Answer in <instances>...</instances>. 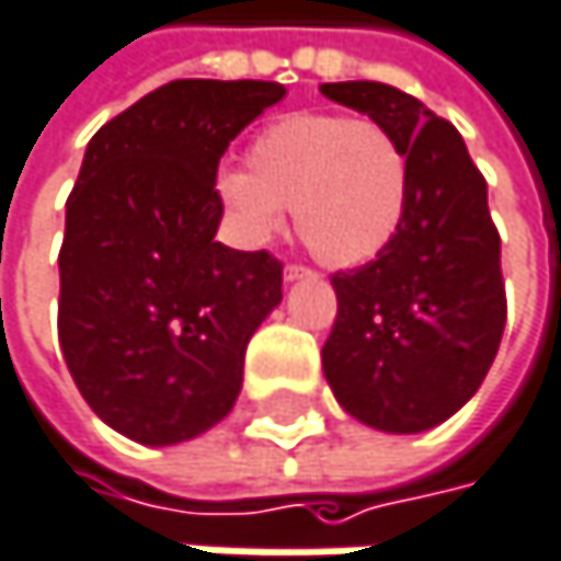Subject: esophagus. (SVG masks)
Returning a JSON list of instances; mask_svg holds the SVG:
<instances>
[{
	"mask_svg": "<svg viewBox=\"0 0 561 561\" xmlns=\"http://www.w3.org/2000/svg\"><path fill=\"white\" fill-rule=\"evenodd\" d=\"M309 275H312V268H306V265H286V272H283L286 283H299V278H309Z\"/></svg>",
	"mask_w": 561,
	"mask_h": 561,
	"instance_id": "34e87169",
	"label": "esophagus"
}]
</instances>
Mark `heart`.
<instances>
[{
    "label": "heart",
    "mask_w": 561,
    "mask_h": 561,
    "mask_svg": "<svg viewBox=\"0 0 561 561\" xmlns=\"http://www.w3.org/2000/svg\"><path fill=\"white\" fill-rule=\"evenodd\" d=\"M216 196L242 242H272L296 209L302 242L352 268L378 259L404 222L408 153L378 121L299 111L255 134L245 170H222Z\"/></svg>",
    "instance_id": "obj_1"
}]
</instances>
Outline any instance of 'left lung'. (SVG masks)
I'll list each match as a JSON object with an SVG mask.
<instances>
[{"label": "left lung", "instance_id": "obj_1", "mask_svg": "<svg viewBox=\"0 0 561 561\" xmlns=\"http://www.w3.org/2000/svg\"><path fill=\"white\" fill-rule=\"evenodd\" d=\"M322 94L385 124L408 153V209L391 245L335 272V329L322 368L335 401L385 434L454 417L483 385L506 325L500 232L463 137L417 98L381 81Z\"/></svg>", "mask_w": 561, "mask_h": 561}]
</instances>
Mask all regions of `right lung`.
Listing matches in <instances>:
<instances>
[{
  "label": "right lung",
  "mask_w": 561,
  "mask_h": 561,
  "mask_svg": "<svg viewBox=\"0 0 561 561\" xmlns=\"http://www.w3.org/2000/svg\"><path fill=\"white\" fill-rule=\"evenodd\" d=\"M283 98L278 81H170L84 150L65 203L58 342L88 408L137 444L216 427L249 339L283 302L268 252L216 242L213 190L229 140Z\"/></svg>",
  "instance_id": "right-lung-1"
}]
</instances>
